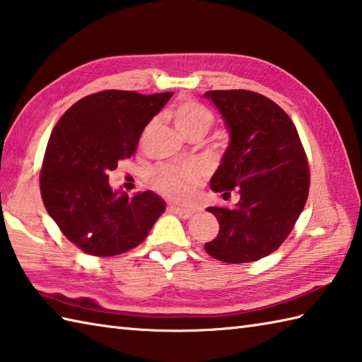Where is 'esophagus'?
<instances>
[{
	"mask_svg": "<svg viewBox=\"0 0 362 362\" xmlns=\"http://www.w3.org/2000/svg\"><path fill=\"white\" fill-rule=\"evenodd\" d=\"M172 212H175L176 216H180L181 218H190L194 214L197 212V209H192V208H178V206H172Z\"/></svg>",
	"mask_w": 362,
	"mask_h": 362,
	"instance_id": "34e87169",
	"label": "esophagus"
}]
</instances>
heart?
<instances>
[{"mask_svg":"<svg viewBox=\"0 0 362 362\" xmlns=\"http://www.w3.org/2000/svg\"><path fill=\"white\" fill-rule=\"evenodd\" d=\"M172 119L176 129L184 137L206 134L212 127L214 115L211 110L198 101L186 100L172 110ZM202 180L200 168L194 164L159 165L151 173V182L160 194L172 200H186Z\"/></svg>","mask_w":362,"mask_h":362,"instance_id":"obj_1","label":"heart"}]
</instances>
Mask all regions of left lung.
Wrapping results in <instances>:
<instances>
[{
	"mask_svg": "<svg viewBox=\"0 0 362 362\" xmlns=\"http://www.w3.org/2000/svg\"><path fill=\"white\" fill-rule=\"evenodd\" d=\"M204 97L222 114L230 145L211 189L240 195L235 208H208L217 238L206 253L228 264L252 262L274 253L291 234L309 194L308 159L291 117L252 90H211Z\"/></svg>",
	"mask_w": 362,
	"mask_h": 362,
	"instance_id": "left-lung-1",
	"label": "left lung"
}]
</instances>
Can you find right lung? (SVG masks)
Returning a JSON list of instances; mask_svg holds the SVG:
<instances>
[{
  "mask_svg": "<svg viewBox=\"0 0 362 362\" xmlns=\"http://www.w3.org/2000/svg\"><path fill=\"white\" fill-rule=\"evenodd\" d=\"M173 92L92 93L67 109L51 132L40 172L42 200L59 230L92 256H115L145 240L165 203L151 190L129 198L109 172L137 150L142 131Z\"/></svg>",
  "mask_w": 362,
  "mask_h": 362,
  "instance_id": "1",
  "label": "right lung"
}]
</instances>
